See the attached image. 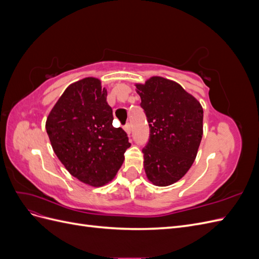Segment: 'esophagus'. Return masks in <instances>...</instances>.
<instances>
[{"label":"esophagus","mask_w":259,"mask_h":259,"mask_svg":"<svg viewBox=\"0 0 259 259\" xmlns=\"http://www.w3.org/2000/svg\"><path fill=\"white\" fill-rule=\"evenodd\" d=\"M124 131L127 133V135H130V134H131V132H132V126H131V124H130V123H127L126 125H125V126H124Z\"/></svg>","instance_id":"34e87169"}]
</instances>
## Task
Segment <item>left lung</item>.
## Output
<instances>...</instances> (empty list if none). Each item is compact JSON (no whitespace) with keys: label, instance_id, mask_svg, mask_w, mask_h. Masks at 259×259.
Returning a JSON list of instances; mask_svg holds the SVG:
<instances>
[{"label":"left lung","instance_id":"obj_1","mask_svg":"<svg viewBox=\"0 0 259 259\" xmlns=\"http://www.w3.org/2000/svg\"><path fill=\"white\" fill-rule=\"evenodd\" d=\"M135 86L150 127L143 149L146 175L154 186L166 187L183 178L195 160L203 135V108L165 77L151 76Z\"/></svg>","mask_w":259,"mask_h":259}]
</instances>
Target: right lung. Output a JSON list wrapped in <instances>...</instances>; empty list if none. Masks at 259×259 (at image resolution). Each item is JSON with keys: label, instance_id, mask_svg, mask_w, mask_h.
Returning a JSON list of instances; mask_svg holds the SVG:
<instances>
[{"label": "right lung", "instance_id": "add662e5", "mask_svg": "<svg viewBox=\"0 0 259 259\" xmlns=\"http://www.w3.org/2000/svg\"><path fill=\"white\" fill-rule=\"evenodd\" d=\"M112 121L107 90L92 76L70 84L46 120L55 154L70 174L92 187L111 182L131 147L126 133Z\"/></svg>", "mask_w": 259, "mask_h": 259}]
</instances>
